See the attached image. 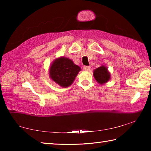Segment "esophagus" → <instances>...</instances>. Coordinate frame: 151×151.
<instances>
[{
    "instance_id": "esophagus-1",
    "label": "esophagus",
    "mask_w": 151,
    "mask_h": 151,
    "mask_svg": "<svg viewBox=\"0 0 151 151\" xmlns=\"http://www.w3.org/2000/svg\"><path fill=\"white\" fill-rule=\"evenodd\" d=\"M90 69H91L90 66H84V70H86V71L90 70Z\"/></svg>"
}]
</instances>
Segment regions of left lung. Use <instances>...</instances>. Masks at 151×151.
I'll return each mask as SVG.
<instances>
[{
    "instance_id": "1",
    "label": "left lung",
    "mask_w": 151,
    "mask_h": 151,
    "mask_svg": "<svg viewBox=\"0 0 151 151\" xmlns=\"http://www.w3.org/2000/svg\"><path fill=\"white\" fill-rule=\"evenodd\" d=\"M93 75L96 81L101 85L108 82L111 78V75L104 66H101L94 70Z\"/></svg>"
}]
</instances>
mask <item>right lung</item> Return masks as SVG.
<instances>
[{
    "label": "right lung",
    "instance_id": "add662e5",
    "mask_svg": "<svg viewBox=\"0 0 151 151\" xmlns=\"http://www.w3.org/2000/svg\"><path fill=\"white\" fill-rule=\"evenodd\" d=\"M81 68L67 58L56 59L50 67V76L55 83L62 87L72 85Z\"/></svg>",
    "mask_w": 151,
    "mask_h": 151
}]
</instances>
